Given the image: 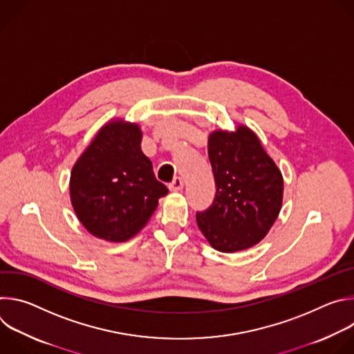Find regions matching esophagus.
I'll list each match as a JSON object with an SVG mask.
<instances>
[{"instance_id": "esophagus-1", "label": "esophagus", "mask_w": 354, "mask_h": 354, "mask_svg": "<svg viewBox=\"0 0 354 354\" xmlns=\"http://www.w3.org/2000/svg\"><path fill=\"white\" fill-rule=\"evenodd\" d=\"M182 189H183V179L179 178V176L174 178V180L169 183V190L171 192H179Z\"/></svg>"}]
</instances>
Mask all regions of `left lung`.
<instances>
[{
	"label": "left lung",
	"mask_w": 354,
	"mask_h": 354,
	"mask_svg": "<svg viewBox=\"0 0 354 354\" xmlns=\"http://www.w3.org/2000/svg\"><path fill=\"white\" fill-rule=\"evenodd\" d=\"M209 160L216 180L213 205L196 214L209 243L225 254L259 243L279 217L283 175L249 127L214 130L209 136Z\"/></svg>",
	"instance_id": "8db88e82"
}]
</instances>
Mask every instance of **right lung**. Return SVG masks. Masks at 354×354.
I'll list each match as a JSON object with an SVG mask.
<instances>
[{"label":"right lung","instance_id":"1","mask_svg":"<svg viewBox=\"0 0 354 354\" xmlns=\"http://www.w3.org/2000/svg\"><path fill=\"white\" fill-rule=\"evenodd\" d=\"M138 124L115 119L100 127L73 167V209L96 238L124 242L144 228L168 193L141 151Z\"/></svg>","mask_w":354,"mask_h":354}]
</instances>
